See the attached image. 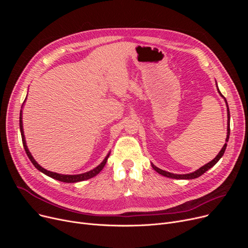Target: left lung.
<instances>
[{"label": "left lung", "instance_id": "obj_1", "mask_svg": "<svg viewBox=\"0 0 248 248\" xmlns=\"http://www.w3.org/2000/svg\"><path fill=\"white\" fill-rule=\"evenodd\" d=\"M216 87H217V90H218V93H219V94L222 96L224 99H225V102H226V106H227V117H228V120H227V137H226V142L224 144V146H223V148L221 149V151L218 153V155H216V157L211 161V162H209L208 164H206V165H204L203 167H201L200 169H198V170H196L195 172H193V173H190V174H183V175H178V174H173V173H170V172H167V171H164V170H161L160 168H158V167H155L154 164H152V167H153V169L155 171V172H158L159 174H161V175H163V176H165V177H168V178H172V179H182V180H191V179H195V178H198V177H200L201 175H203L206 171H208L209 170V169H211L221 158H222V155H224V152H225V150H226V147H227V141H228V140H229V135H230V112H229V108H228V104H227V101H226V98L222 95V93H220V90H219V88H218V86H217V82H216Z\"/></svg>", "mask_w": 248, "mask_h": 248}]
</instances>
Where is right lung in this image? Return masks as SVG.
Masks as SVG:
<instances>
[{
    "label": "right lung",
    "mask_w": 248,
    "mask_h": 248,
    "mask_svg": "<svg viewBox=\"0 0 248 248\" xmlns=\"http://www.w3.org/2000/svg\"><path fill=\"white\" fill-rule=\"evenodd\" d=\"M26 100V99H25ZM25 102V101H24ZM20 131H21V136H22V141H23V146H24V149H25V152L26 154H27L28 158L30 159V161L32 162V164L35 166L36 169H38L39 171L42 172L43 174L53 178L55 180H58V181H61V182H65V183H76V182H81V181H84V180H88L90 178H93L94 176H96L102 169L103 167L106 166L107 162H108V159L109 157V154H108V155L106 158H104V160L94 169H93V170H90L86 173H83V174H78V175H63V174H58V173H54V172H50V171H47L46 169L42 168L40 165H39L35 159L33 158V155H31V153L29 152L28 150V147L27 145H26V140H25V136H24V131H23V122H22V109L20 111Z\"/></svg>",
    "instance_id": "right-lung-1"
}]
</instances>
